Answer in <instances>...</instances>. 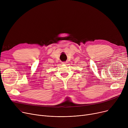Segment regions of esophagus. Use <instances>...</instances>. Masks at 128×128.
I'll list each match as a JSON object with an SVG mask.
<instances>
[{"mask_svg": "<svg viewBox=\"0 0 128 128\" xmlns=\"http://www.w3.org/2000/svg\"><path fill=\"white\" fill-rule=\"evenodd\" d=\"M62 63V64H65L67 63V62H63Z\"/></svg>", "mask_w": 128, "mask_h": 128, "instance_id": "34e87169", "label": "esophagus"}]
</instances>
